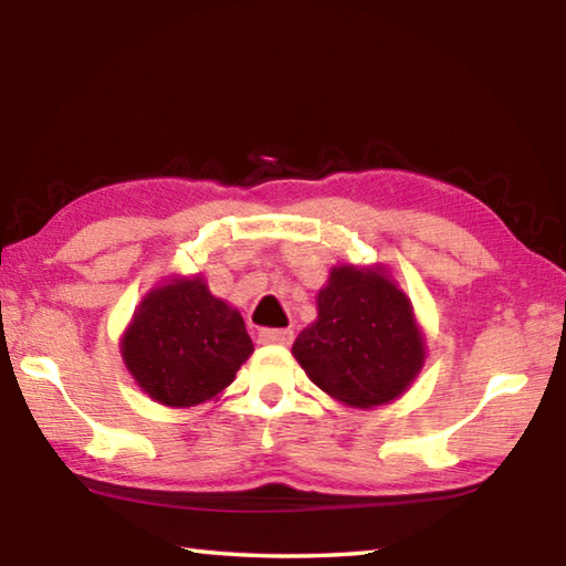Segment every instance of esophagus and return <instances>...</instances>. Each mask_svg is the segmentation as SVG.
Wrapping results in <instances>:
<instances>
[{"label": "esophagus", "instance_id": "esophagus-1", "mask_svg": "<svg viewBox=\"0 0 566 566\" xmlns=\"http://www.w3.org/2000/svg\"><path fill=\"white\" fill-rule=\"evenodd\" d=\"M294 339V332L292 329H262L260 332V342L264 344H290Z\"/></svg>", "mask_w": 566, "mask_h": 566}]
</instances>
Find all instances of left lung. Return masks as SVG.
Returning a JSON list of instances; mask_svg holds the SVG:
<instances>
[{
  "label": "left lung",
  "mask_w": 566,
  "mask_h": 566,
  "mask_svg": "<svg viewBox=\"0 0 566 566\" xmlns=\"http://www.w3.org/2000/svg\"><path fill=\"white\" fill-rule=\"evenodd\" d=\"M319 317L292 354L314 385L352 407L399 397L424 361L411 304L381 272L339 266L317 296Z\"/></svg>",
  "instance_id": "obj_1"
}]
</instances>
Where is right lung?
Instances as JSON below:
<instances>
[{
  "label": "right lung",
  "instance_id": "1",
  "mask_svg": "<svg viewBox=\"0 0 566 566\" xmlns=\"http://www.w3.org/2000/svg\"><path fill=\"white\" fill-rule=\"evenodd\" d=\"M252 349L239 312L209 294L199 276L151 292L122 342L132 377L167 407L219 395Z\"/></svg>",
  "mask_w": 566,
  "mask_h": 566
}]
</instances>
